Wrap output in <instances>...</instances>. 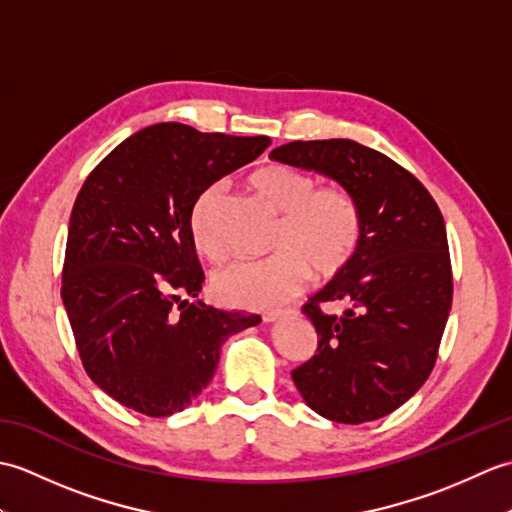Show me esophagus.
<instances>
[{
  "instance_id": "obj_1",
  "label": "esophagus",
  "mask_w": 512,
  "mask_h": 512,
  "mask_svg": "<svg viewBox=\"0 0 512 512\" xmlns=\"http://www.w3.org/2000/svg\"><path fill=\"white\" fill-rule=\"evenodd\" d=\"M286 314H290V310H275V312H264V314H262V319H264V323H275V321H279L281 317H286Z\"/></svg>"
}]
</instances>
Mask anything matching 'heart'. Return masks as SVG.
<instances>
[{
    "label": "heart",
    "mask_w": 512,
    "mask_h": 512,
    "mask_svg": "<svg viewBox=\"0 0 512 512\" xmlns=\"http://www.w3.org/2000/svg\"><path fill=\"white\" fill-rule=\"evenodd\" d=\"M250 184L281 213L270 244L275 255L217 270L211 286L222 303L246 310L277 308L301 295L312 273L332 279L352 264L363 242V211L350 191L319 187L317 178L290 165L262 167ZM222 211V184L206 187L191 209L195 248L211 262L228 255Z\"/></svg>",
    "instance_id": "1"
}]
</instances>
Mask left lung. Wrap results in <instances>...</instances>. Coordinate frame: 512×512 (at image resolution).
<instances>
[{
	"instance_id": "obj_1",
	"label": "left lung",
	"mask_w": 512,
	"mask_h": 512,
	"mask_svg": "<svg viewBox=\"0 0 512 512\" xmlns=\"http://www.w3.org/2000/svg\"><path fill=\"white\" fill-rule=\"evenodd\" d=\"M270 158L336 180L363 211L352 264L303 306L319 347L292 369V380L310 409L332 422L383 418L436 365L453 301L442 213L413 173L354 140H295ZM332 302L344 303L343 315L322 312Z\"/></svg>"
}]
</instances>
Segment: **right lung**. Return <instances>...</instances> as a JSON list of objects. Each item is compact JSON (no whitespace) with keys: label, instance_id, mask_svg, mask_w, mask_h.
Wrapping results in <instances>:
<instances>
[{"label":"right lung","instance_id":"right-lung-1","mask_svg":"<svg viewBox=\"0 0 512 512\" xmlns=\"http://www.w3.org/2000/svg\"><path fill=\"white\" fill-rule=\"evenodd\" d=\"M268 136L158 123L123 140L83 182L70 215L61 299L85 372L123 407L165 418L211 383L220 347L262 317L198 297L191 209L253 162Z\"/></svg>","mask_w":512,"mask_h":512}]
</instances>
